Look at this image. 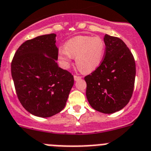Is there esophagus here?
Wrapping results in <instances>:
<instances>
[{
    "label": "esophagus",
    "instance_id": "34e87169",
    "mask_svg": "<svg viewBox=\"0 0 151 151\" xmlns=\"http://www.w3.org/2000/svg\"><path fill=\"white\" fill-rule=\"evenodd\" d=\"M81 78H82V77H81V76H74V79H75V81L80 80Z\"/></svg>",
    "mask_w": 151,
    "mask_h": 151
}]
</instances>
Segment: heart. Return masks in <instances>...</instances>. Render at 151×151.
I'll return each instance as SVG.
<instances>
[{"instance_id": "1", "label": "heart", "mask_w": 151, "mask_h": 151, "mask_svg": "<svg viewBox=\"0 0 151 151\" xmlns=\"http://www.w3.org/2000/svg\"><path fill=\"white\" fill-rule=\"evenodd\" d=\"M105 52V44L99 37L78 36L65 43L64 48L58 51L57 58L64 69H69L73 58L78 69L83 73H91L102 63Z\"/></svg>"}]
</instances>
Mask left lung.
I'll list each match as a JSON object with an SVG mask.
<instances>
[{
  "mask_svg": "<svg viewBox=\"0 0 151 151\" xmlns=\"http://www.w3.org/2000/svg\"><path fill=\"white\" fill-rule=\"evenodd\" d=\"M105 53L101 65L85 77L86 97L92 109L104 114L122 110L129 102L134 86V56L121 39L105 34Z\"/></svg>",
  "mask_w": 151,
  "mask_h": 151,
  "instance_id": "8db88e82",
  "label": "left lung"
}]
</instances>
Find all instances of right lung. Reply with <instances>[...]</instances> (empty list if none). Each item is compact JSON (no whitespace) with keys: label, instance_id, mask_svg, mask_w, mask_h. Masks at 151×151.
Here are the masks:
<instances>
[{"label":"right lung","instance_id":"obj_1","mask_svg":"<svg viewBox=\"0 0 151 151\" xmlns=\"http://www.w3.org/2000/svg\"><path fill=\"white\" fill-rule=\"evenodd\" d=\"M55 33L24 42L11 63V75L18 99L28 112L49 118L65 106L74 84L70 73L58 65Z\"/></svg>","mask_w":151,"mask_h":151}]
</instances>
